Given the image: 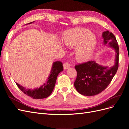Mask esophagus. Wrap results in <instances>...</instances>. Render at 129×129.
Wrapping results in <instances>:
<instances>
[{"label":"esophagus","mask_w":129,"mask_h":129,"mask_svg":"<svg viewBox=\"0 0 129 129\" xmlns=\"http://www.w3.org/2000/svg\"><path fill=\"white\" fill-rule=\"evenodd\" d=\"M71 67V64L68 62H66L63 63V68L64 69H67Z\"/></svg>","instance_id":"34e87169"}]
</instances>
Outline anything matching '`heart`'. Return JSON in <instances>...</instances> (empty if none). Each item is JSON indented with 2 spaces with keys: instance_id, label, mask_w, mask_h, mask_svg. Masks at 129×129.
Here are the masks:
<instances>
[{
  "instance_id": "b5f03b06",
  "label": "heart",
  "mask_w": 129,
  "mask_h": 129,
  "mask_svg": "<svg viewBox=\"0 0 129 129\" xmlns=\"http://www.w3.org/2000/svg\"><path fill=\"white\" fill-rule=\"evenodd\" d=\"M63 42L67 46L77 47L76 56L78 60L83 61L92 53L96 45V38L87 29L75 28L64 34Z\"/></svg>"
}]
</instances>
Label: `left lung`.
Here are the masks:
<instances>
[{"mask_svg": "<svg viewBox=\"0 0 129 129\" xmlns=\"http://www.w3.org/2000/svg\"><path fill=\"white\" fill-rule=\"evenodd\" d=\"M104 45H108L116 52L115 64L111 67H104L90 61L75 66L76 79L74 82L76 90L87 96L99 94L108 86L118 68L119 47L116 37L108 30L103 32Z\"/></svg>", "mask_w": 129, "mask_h": 129, "instance_id": "1", "label": "left lung"}]
</instances>
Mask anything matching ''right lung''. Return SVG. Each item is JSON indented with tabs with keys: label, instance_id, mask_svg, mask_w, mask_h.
<instances>
[{
	"label": "right lung",
	"instance_id": "1",
	"mask_svg": "<svg viewBox=\"0 0 129 129\" xmlns=\"http://www.w3.org/2000/svg\"><path fill=\"white\" fill-rule=\"evenodd\" d=\"M32 22L28 23L30 24ZM63 71V67L62 63L61 61H56L53 62L52 68L50 75L48 78L47 81L40 88L34 89H26L16 83L18 87L24 92L25 94L28 96L34 99H45L51 94L55 84L57 77L60 72Z\"/></svg>",
	"mask_w": 129,
	"mask_h": 129
}]
</instances>
